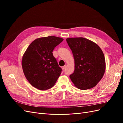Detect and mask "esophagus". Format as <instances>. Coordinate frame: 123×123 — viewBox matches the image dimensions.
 Instances as JSON below:
<instances>
[{
  "label": "esophagus",
  "mask_w": 123,
  "mask_h": 123,
  "mask_svg": "<svg viewBox=\"0 0 123 123\" xmlns=\"http://www.w3.org/2000/svg\"><path fill=\"white\" fill-rule=\"evenodd\" d=\"M66 65H65L64 66H62V70H64V69H65L66 68Z\"/></svg>",
  "instance_id": "obj_1"
}]
</instances>
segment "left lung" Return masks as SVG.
I'll use <instances>...</instances> for the list:
<instances>
[{
	"label": "left lung",
	"mask_w": 123,
	"mask_h": 123,
	"mask_svg": "<svg viewBox=\"0 0 123 123\" xmlns=\"http://www.w3.org/2000/svg\"><path fill=\"white\" fill-rule=\"evenodd\" d=\"M74 59V71L70 75L74 86L80 90L94 87L102 80L106 62L102 49L92 41L83 37L66 39Z\"/></svg>",
	"instance_id": "1"
}]
</instances>
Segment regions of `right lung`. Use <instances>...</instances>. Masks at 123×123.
<instances>
[{"instance_id": "add662e5", "label": "right lung", "mask_w": 123, "mask_h": 123, "mask_svg": "<svg viewBox=\"0 0 123 123\" xmlns=\"http://www.w3.org/2000/svg\"><path fill=\"white\" fill-rule=\"evenodd\" d=\"M64 40L50 36L35 39L25 50L21 65L26 79L33 87L46 90L54 86L61 75L59 67L52 52Z\"/></svg>"}]
</instances>
